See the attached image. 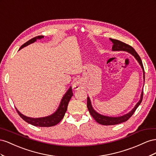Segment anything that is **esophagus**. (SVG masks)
I'll return each instance as SVG.
<instances>
[{"instance_id":"esophagus-1","label":"esophagus","mask_w":156,"mask_h":156,"mask_svg":"<svg viewBox=\"0 0 156 156\" xmlns=\"http://www.w3.org/2000/svg\"><path fill=\"white\" fill-rule=\"evenodd\" d=\"M73 87H74V88L75 89V90H79V89L82 87L80 82H79V81H76V82L74 83Z\"/></svg>"}]
</instances>
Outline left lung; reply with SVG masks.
<instances>
[{
    "label": "left lung",
    "instance_id": "obj_1",
    "mask_svg": "<svg viewBox=\"0 0 156 156\" xmlns=\"http://www.w3.org/2000/svg\"><path fill=\"white\" fill-rule=\"evenodd\" d=\"M110 40L113 43V46H112V50L113 51H126L130 53L131 54H132L135 57V59L138 61V62H139V64L141 66L142 70H143L144 81L145 76H144V66H143V65H142V60L140 59V56L136 53V51L134 50V48L131 47V46L128 45V44H127L126 43H124V42H121L119 41H118V40L112 39V38H110ZM142 98H143V91H142V92L141 93L140 101L138 102L137 104L134 107V108H133L130 112H129L127 114L122 115V116H119V117H108V116H105V115H101L99 113H97L96 111H95V110L93 108L91 104L90 99L89 97H87V107L89 112H90V114L91 115V116L94 118V119L97 123L102 124V125H104V126L116 125V124H119V123H121L127 121V120L132 116V115L134 114L135 110L138 108V106H139L140 105V104L141 103V102L142 101Z\"/></svg>",
    "mask_w": 156,
    "mask_h": 156
}]
</instances>
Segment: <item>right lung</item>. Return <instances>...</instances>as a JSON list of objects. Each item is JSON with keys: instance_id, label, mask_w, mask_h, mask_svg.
Masks as SVG:
<instances>
[{"instance_id": "obj_1", "label": "right lung", "mask_w": 156, "mask_h": 156, "mask_svg": "<svg viewBox=\"0 0 156 156\" xmlns=\"http://www.w3.org/2000/svg\"><path fill=\"white\" fill-rule=\"evenodd\" d=\"M42 38H44V36H37V37H34L33 38L29 40V41L23 44V45L20 47V50H21V48H23L27 46H28L29 44L31 43H33L34 42L36 41L37 39H41ZM73 95V93L72 90V87H70L69 88V90L67 91V92H66L65 93V95L63 96V99H62L58 109L57 110V111L54 114H53L52 115H49V116H47V117L40 118H29L21 114L19 111L17 110V108L16 109L17 112L20 115V116L23 119L24 121L31 124V125H33L34 126H37V127L54 126L57 125V123H59L61 121V119L63 118L65 112H66V110H67V106L69 103V101L70 100L71 97H72Z\"/></svg>"}]
</instances>
